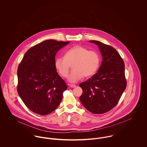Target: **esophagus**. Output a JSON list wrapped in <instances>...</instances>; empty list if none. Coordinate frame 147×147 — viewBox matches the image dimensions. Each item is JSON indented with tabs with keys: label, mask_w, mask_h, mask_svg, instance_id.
<instances>
[{
	"label": "esophagus",
	"mask_w": 147,
	"mask_h": 147,
	"mask_svg": "<svg viewBox=\"0 0 147 147\" xmlns=\"http://www.w3.org/2000/svg\"><path fill=\"white\" fill-rule=\"evenodd\" d=\"M69 86L71 88H75L76 86V85L75 84H71V85H69Z\"/></svg>",
	"instance_id": "esophagus-1"
}]
</instances>
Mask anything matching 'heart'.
Here are the masks:
<instances>
[{
  "label": "heart",
  "mask_w": 147,
  "mask_h": 147,
  "mask_svg": "<svg viewBox=\"0 0 147 147\" xmlns=\"http://www.w3.org/2000/svg\"><path fill=\"white\" fill-rule=\"evenodd\" d=\"M100 64L98 54L94 50H89L82 46H75L67 50L64 57H58L55 66L59 74L63 77L68 75L71 65L73 71L68 77L70 83H75L83 78L93 75Z\"/></svg>",
  "instance_id": "1"
}]
</instances>
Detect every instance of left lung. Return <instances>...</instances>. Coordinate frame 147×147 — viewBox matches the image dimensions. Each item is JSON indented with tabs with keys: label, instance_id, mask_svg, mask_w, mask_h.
Masks as SVG:
<instances>
[{
	"label": "left lung",
	"instance_id": "left-lung-1",
	"mask_svg": "<svg viewBox=\"0 0 147 147\" xmlns=\"http://www.w3.org/2000/svg\"><path fill=\"white\" fill-rule=\"evenodd\" d=\"M90 42L98 46L103 61L96 74L79 84L83 89L80 100L89 111L101 114L117 105L126 89L125 63L112 46L98 41Z\"/></svg>",
	"mask_w": 147,
	"mask_h": 147
}]
</instances>
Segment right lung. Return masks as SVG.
Returning a JSON list of instances; mask_svg holds the SVG:
<instances>
[{
  "mask_svg": "<svg viewBox=\"0 0 147 147\" xmlns=\"http://www.w3.org/2000/svg\"><path fill=\"white\" fill-rule=\"evenodd\" d=\"M69 42L47 40L38 43L26 52L18 66V94L37 114H49L62 100L67 86L56 71L55 55Z\"/></svg>",
  "mask_w": 147,
  "mask_h": 147,
  "instance_id": "add662e5",
  "label": "right lung"
}]
</instances>
